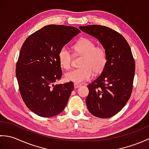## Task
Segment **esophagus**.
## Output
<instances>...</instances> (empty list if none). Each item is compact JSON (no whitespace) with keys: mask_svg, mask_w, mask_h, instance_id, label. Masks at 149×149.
Masks as SVG:
<instances>
[{"mask_svg":"<svg viewBox=\"0 0 149 149\" xmlns=\"http://www.w3.org/2000/svg\"><path fill=\"white\" fill-rule=\"evenodd\" d=\"M74 88L75 89H77V88H78L79 87L81 86V84H77V83H74Z\"/></svg>","mask_w":149,"mask_h":149,"instance_id":"obj_1","label":"esophagus"}]
</instances>
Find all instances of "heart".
<instances>
[{"label":"heart","instance_id":"1","mask_svg":"<svg viewBox=\"0 0 149 149\" xmlns=\"http://www.w3.org/2000/svg\"><path fill=\"white\" fill-rule=\"evenodd\" d=\"M73 47L78 55L83 56L80 63L81 68L66 73V81L82 83L91 79L93 72L98 74L103 71L107 62V51L103 46L95 45L92 40L85 38L78 41ZM72 59V54L68 47L63 46L58 52L60 65L68 70L71 67Z\"/></svg>","mask_w":149,"mask_h":149}]
</instances>
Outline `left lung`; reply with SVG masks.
<instances>
[{
    "label": "left lung",
    "instance_id": "1",
    "mask_svg": "<svg viewBox=\"0 0 149 149\" xmlns=\"http://www.w3.org/2000/svg\"><path fill=\"white\" fill-rule=\"evenodd\" d=\"M79 29L99 40L107 51L105 68L88 85L86 103L95 116L109 118L122 110L131 95L135 74L131 49L121 34L108 27L90 25Z\"/></svg>",
    "mask_w": 149,
    "mask_h": 149
}]
</instances>
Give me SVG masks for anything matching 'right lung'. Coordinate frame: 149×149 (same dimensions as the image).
Instances as JSON below:
<instances>
[{"label": "right lung", "instance_id": "add662e5", "mask_svg": "<svg viewBox=\"0 0 149 149\" xmlns=\"http://www.w3.org/2000/svg\"><path fill=\"white\" fill-rule=\"evenodd\" d=\"M79 33L72 26L49 25L31 34L22 45L16 76L24 103L37 115L49 118L65 108L74 83L54 84L62 76L58 52Z\"/></svg>", "mask_w": 149, "mask_h": 149}]
</instances>
